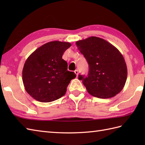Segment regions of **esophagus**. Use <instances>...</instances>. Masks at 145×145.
<instances>
[{
  "label": "esophagus",
  "instance_id": "1",
  "mask_svg": "<svg viewBox=\"0 0 145 145\" xmlns=\"http://www.w3.org/2000/svg\"><path fill=\"white\" fill-rule=\"evenodd\" d=\"M74 72H75V73L76 74V76H78V71L77 70H75L74 71Z\"/></svg>",
  "mask_w": 145,
  "mask_h": 145
}]
</instances>
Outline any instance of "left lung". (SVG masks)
I'll use <instances>...</instances> for the list:
<instances>
[{
  "mask_svg": "<svg viewBox=\"0 0 145 145\" xmlns=\"http://www.w3.org/2000/svg\"><path fill=\"white\" fill-rule=\"evenodd\" d=\"M76 45L89 65L88 76L78 75L88 93L100 98L119 93L127 81V67L118 49L97 37L77 41Z\"/></svg>",
  "mask_w": 145,
  "mask_h": 145,
  "instance_id": "obj_1",
  "label": "left lung"
}]
</instances>
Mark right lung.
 Here are the masks:
<instances>
[{
	"label": "right lung",
	"mask_w": 145,
	"mask_h": 145,
	"mask_svg": "<svg viewBox=\"0 0 145 145\" xmlns=\"http://www.w3.org/2000/svg\"><path fill=\"white\" fill-rule=\"evenodd\" d=\"M71 46L69 42L52 41L39 47L27 58L22 70L26 91L40 102H51L63 97L67 87L76 77L67 70L62 55Z\"/></svg>",
	"instance_id": "right-lung-1"
}]
</instances>
